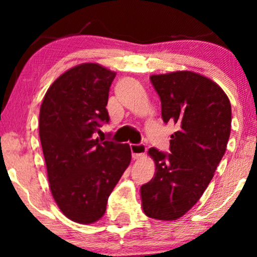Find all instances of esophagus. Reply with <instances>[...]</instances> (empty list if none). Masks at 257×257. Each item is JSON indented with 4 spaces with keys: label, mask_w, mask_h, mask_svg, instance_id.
Here are the masks:
<instances>
[{
    "label": "esophagus",
    "mask_w": 257,
    "mask_h": 257,
    "mask_svg": "<svg viewBox=\"0 0 257 257\" xmlns=\"http://www.w3.org/2000/svg\"><path fill=\"white\" fill-rule=\"evenodd\" d=\"M146 146L144 144H132L131 145V152H132V158L135 160L140 159L144 154L146 153Z\"/></svg>",
    "instance_id": "1"
}]
</instances>
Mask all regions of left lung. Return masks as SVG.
I'll list each match as a JSON object with an SVG mask.
<instances>
[{"instance_id": "1", "label": "left lung", "mask_w": 257, "mask_h": 257, "mask_svg": "<svg viewBox=\"0 0 257 257\" xmlns=\"http://www.w3.org/2000/svg\"><path fill=\"white\" fill-rule=\"evenodd\" d=\"M150 79L163 120L179 130L171 136V153L149 150L156 173L140 188L142 206L152 219L177 220L201 198L226 152L231 106L224 91L200 73L175 71Z\"/></svg>"}]
</instances>
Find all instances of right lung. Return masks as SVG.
Masks as SVG:
<instances>
[{
  "instance_id": "right-lung-1",
  "label": "right lung",
  "mask_w": 257,
  "mask_h": 257,
  "mask_svg": "<svg viewBox=\"0 0 257 257\" xmlns=\"http://www.w3.org/2000/svg\"><path fill=\"white\" fill-rule=\"evenodd\" d=\"M115 72L97 63L69 69L49 87L40 111V138L50 191L58 208L77 223L96 222L131 163L128 144L100 142Z\"/></svg>"
}]
</instances>
